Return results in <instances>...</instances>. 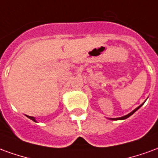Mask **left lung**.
Masks as SVG:
<instances>
[{"label": "left lung", "mask_w": 158, "mask_h": 158, "mask_svg": "<svg viewBox=\"0 0 158 158\" xmlns=\"http://www.w3.org/2000/svg\"><path fill=\"white\" fill-rule=\"evenodd\" d=\"M144 103H145V102H144L142 103V104H141V105H140V106H138V107H136L135 109V110H133L132 112H131V113H129V114H127V115H125V116H123V117H120V118H109L110 120H123V119H126V118H129V117H130L131 116V115H132V114H134V113H135L136 111H137V110L139 109V107H140V106H142L143 104H144Z\"/></svg>", "instance_id": "obj_1"}]
</instances>
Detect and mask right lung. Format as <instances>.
Here are the masks:
<instances>
[{"label":"right lung","mask_w":158,"mask_h":158,"mask_svg":"<svg viewBox=\"0 0 158 158\" xmlns=\"http://www.w3.org/2000/svg\"><path fill=\"white\" fill-rule=\"evenodd\" d=\"M26 116L28 117V118H29V119H31V120H33V121H35V122H37V121H36V119H35V117L28 116V115H26Z\"/></svg>","instance_id":"right-lung-1"}]
</instances>
